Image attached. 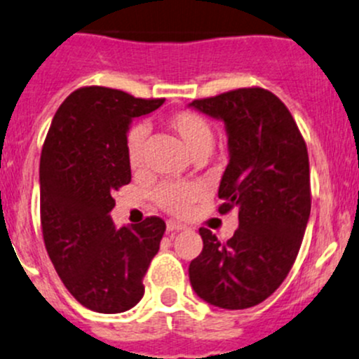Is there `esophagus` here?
<instances>
[{
	"instance_id": "obj_1",
	"label": "esophagus",
	"mask_w": 359,
	"mask_h": 359,
	"mask_svg": "<svg viewBox=\"0 0 359 359\" xmlns=\"http://www.w3.org/2000/svg\"><path fill=\"white\" fill-rule=\"evenodd\" d=\"M184 226L180 224V222L176 221H168V231L169 233H180V231H183Z\"/></svg>"
}]
</instances>
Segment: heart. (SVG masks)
<instances>
[{"label": "heart", "mask_w": 359, "mask_h": 359, "mask_svg": "<svg viewBox=\"0 0 359 359\" xmlns=\"http://www.w3.org/2000/svg\"><path fill=\"white\" fill-rule=\"evenodd\" d=\"M168 123L195 159L209 156L214 147V130L205 118L191 111H183L172 114ZM145 137L147 130L144 126H135L126 137V157L132 169H138L144 163ZM202 198V187L195 183H163L154 191L157 205L172 215L188 214L191 207Z\"/></svg>", "instance_id": "1"}]
</instances>
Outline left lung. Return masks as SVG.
<instances>
[{
    "instance_id": "left-lung-1",
    "label": "left lung",
    "mask_w": 359,
    "mask_h": 359,
    "mask_svg": "<svg viewBox=\"0 0 359 359\" xmlns=\"http://www.w3.org/2000/svg\"><path fill=\"white\" fill-rule=\"evenodd\" d=\"M224 123L229 164L219 184L221 214L238 207V229L221 243L202 227L191 260L198 298L224 310L267 299L294 264L310 219L308 150L284 102L265 88H238L188 104Z\"/></svg>"
}]
</instances>
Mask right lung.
I'll use <instances>...</instances> for the list:
<instances>
[{
    "label": "right lung",
    "instance_id": "right-lung-1",
    "mask_svg": "<svg viewBox=\"0 0 359 359\" xmlns=\"http://www.w3.org/2000/svg\"><path fill=\"white\" fill-rule=\"evenodd\" d=\"M164 99H135L106 87L72 92L53 118L41 154V226L46 250L73 298L99 313H121L144 296L165 222L116 227L113 191L132 181L126 137L133 118Z\"/></svg>",
    "mask_w": 359,
    "mask_h": 359
}]
</instances>
